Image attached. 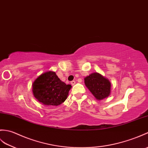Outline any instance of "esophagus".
Masks as SVG:
<instances>
[{"mask_svg":"<svg viewBox=\"0 0 148 148\" xmlns=\"http://www.w3.org/2000/svg\"><path fill=\"white\" fill-rule=\"evenodd\" d=\"M71 84L72 85H74V84H75V81H71Z\"/></svg>","mask_w":148,"mask_h":148,"instance_id":"1","label":"esophagus"}]
</instances>
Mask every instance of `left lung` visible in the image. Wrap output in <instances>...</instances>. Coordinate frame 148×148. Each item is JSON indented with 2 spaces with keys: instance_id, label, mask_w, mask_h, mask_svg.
Listing matches in <instances>:
<instances>
[{
  "instance_id": "left-lung-1",
  "label": "left lung",
  "mask_w": 148,
  "mask_h": 148,
  "mask_svg": "<svg viewBox=\"0 0 148 148\" xmlns=\"http://www.w3.org/2000/svg\"><path fill=\"white\" fill-rule=\"evenodd\" d=\"M84 83L98 100L108 97L110 93V82L99 73H95L88 75L84 79Z\"/></svg>"
}]
</instances>
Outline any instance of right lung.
<instances>
[{
	"instance_id": "add662e5",
	"label": "right lung",
	"mask_w": 148,
	"mask_h": 148,
	"mask_svg": "<svg viewBox=\"0 0 148 148\" xmlns=\"http://www.w3.org/2000/svg\"><path fill=\"white\" fill-rule=\"evenodd\" d=\"M71 87L61 81L55 72L49 71L40 75L33 82V92L43 105L57 106L67 99Z\"/></svg>"
}]
</instances>
